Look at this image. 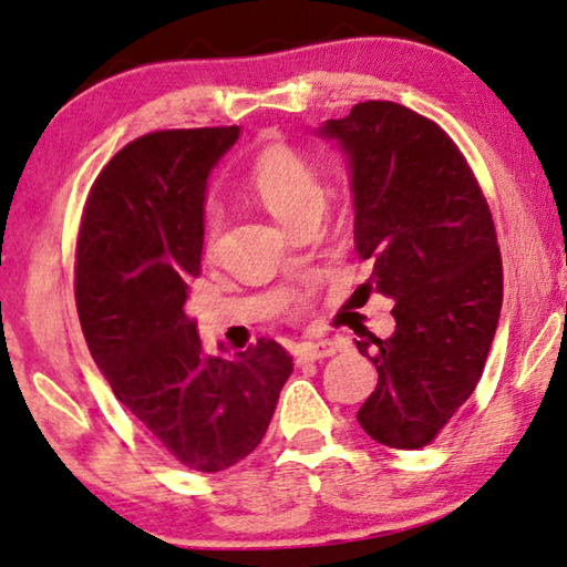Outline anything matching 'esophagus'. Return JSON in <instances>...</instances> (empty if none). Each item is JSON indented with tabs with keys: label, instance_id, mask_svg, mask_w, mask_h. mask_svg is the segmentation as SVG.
<instances>
[{
	"label": "esophagus",
	"instance_id": "esophagus-1",
	"mask_svg": "<svg viewBox=\"0 0 567 567\" xmlns=\"http://www.w3.org/2000/svg\"><path fill=\"white\" fill-rule=\"evenodd\" d=\"M336 351H338V343L331 341V338H323V341L298 346V349H295V357H298V364H308V361H320V359L333 357Z\"/></svg>",
	"mask_w": 567,
	"mask_h": 567
}]
</instances>
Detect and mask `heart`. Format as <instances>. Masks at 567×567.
<instances>
[{"label": "heart", "instance_id": "b5f03b06", "mask_svg": "<svg viewBox=\"0 0 567 567\" xmlns=\"http://www.w3.org/2000/svg\"><path fill=\"white\" fill-rule=\"evenodd\" d=\"M249 185L257 198L292 229L310 214H320L326 206V188L306 157L285 142L261 147L249 171ZM224 216L216 203L206 206L203 229L206 241L214 244L221 231Z\"/></svg>", "mask_w": 567, "mask_h": 567}]
</instances>
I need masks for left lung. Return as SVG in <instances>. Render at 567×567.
<instances>
[{
  "mask_svg": "<svg viewBox=\"0 0 567 567\" xmlns=\"http://www.w3.org/2000/svg\"><path fill=\"white\" fill-rule=\"evenodd\" d=\"M318 137L349 163L353 241L374 265L361 292L394 300V333L357 341L379 374L357 420L377 443L415 451L476 390L499 326L492 210L453 140L408 106L364 101Z\"/></svg>",
  "mask_w": 567,
  "mask_h": 567,
  "instance_id": "obj_1",
  "label": "left lung"
}]
</instances>
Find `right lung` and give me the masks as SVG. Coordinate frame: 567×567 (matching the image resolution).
<instances>
[{
    "label": "right lung",
    "mask_w": 567,
    "mask_h": 567,
    "mask_svg": "<svg viewBox=\"0 0 567 567\" xmlns=\"http://www.w3.org/2000/svg\"><path fill=\"white\" fill-rule=\"evenodd\" d=\"M239 126L152 132L99 173L75 247V308L89 351L126 410L190 471L234 466L265 437L292 357L259 338L210 357L188 318L203 203Z\"/></svg>",
    "instance_id": "add662e5"
}]
</instances>
